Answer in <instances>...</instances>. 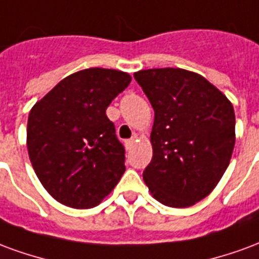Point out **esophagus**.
<instances>
[{
	"label": "esophagus",
	"mask_w": 259,
	"mask_h": 259,
	"mask_svg": "<svg viewBox=\"0 0 259 259\" xmlns=\"http://www.w3.org/2000/svg\"><path fill=\"white\" fill-rule=\"evenodd\" d=\"M134 143H135V138H131V139H125V141H124V145H125L127 150H130V149L134 146Z\"/></svg>",
	"instance_id": "1"
}]
</instances>
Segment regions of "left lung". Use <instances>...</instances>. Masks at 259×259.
Masks as SVG:
<instances>
[{"label": "left lung", "mask_w": 259, "mask_h": 259, "mask_svg": "<svg viewBox=\"0 0 259 259\" xmlns=\"http://www.w3.org/2000/svg\"><path fill=\"white\" fill-rule=\"evenodd\" d=\"M154 110L152 161L143 181L153 197L185 208L207 197L229 165L235 110L204 77L184 69L134 74Z\"/></svg>", "instance_id": "left-lung-1"}]
</instances>
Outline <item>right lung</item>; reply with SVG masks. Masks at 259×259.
<instances>
[{"label":"right lung","instance_id":"obj_1","mask_svg":"<svg viewBox=\"0 0 259 259\" xmlns=\"http://www.w3.org/2000/svg\"><path fill=\"white\" fill-rule=\"evenodd\" d=\"M130 82L131 75L117 70H81L30 111V161L47 192L62 204L95 207L125 171V149L106 109Z\"/></svg>","mask_w":259,"mask_h":259}]
</instances>
